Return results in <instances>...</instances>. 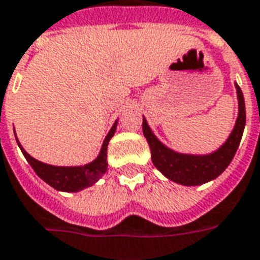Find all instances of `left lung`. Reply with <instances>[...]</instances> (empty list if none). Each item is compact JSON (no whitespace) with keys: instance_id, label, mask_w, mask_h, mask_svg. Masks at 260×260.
<instances>
[{"instance_id":"obj_1","label":"left lung","mask_w":260,"mask_h":260,"mask_svg":"<svg viewBox=\"0 0 260 260\" xmlns=\"http://www.w3.org/2000/svg\"><path fill=\"white\" fill-rule=\"evenodd\" d=\"M235 87H237L238 103H239L237 124L234 126L230 138L226 139V142L218 150L210 155H183L170 150L157 141V138L153 135L148 122L143 118L142 131L150 148L152 161L156 169L168 179L183 186H199L218 177L228 168V165L231 163L237 153L246 122L244 94L238 84H235Z\"/></svg>"}]
</instances>
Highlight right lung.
Here are the masks:
<instances>
[{
  "label": "right lung",
  "instance_id": "1",
  "mask_svg": "<svg viewBox=\"0 0 260 260\" xmlns=\"http://www.w3.org/2000/svg\"><path fill=\"white\" fill-rule=\"evenodd\" d=\"M115 128H117V122L112 125L111 131L108 132V135L104 139L99 157L86 166H76V168H60V166H50L46 163H42V161L34 159L32 156H29L25 152V149L19 145L18 139H16V142L22 150L25 159L29 161V165L32 166L35 173L42 180L46 181L49 186H52L56 190L74 193V191H80L86 187L92 186L107 172V168H108L107 146H108L110 139L114 136Z\"/></svg>",
  "mask_w": 260,
  "mask_h": 260
}]
</instances>
